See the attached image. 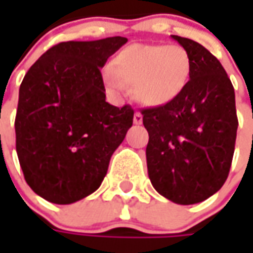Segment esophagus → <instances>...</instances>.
<instances>
[{
  "mask_svg": "<svg viewBox=\"0 0 253 253\" xmlns=\"http://www.w3.org/2000/svg\"><path fill=\"white\" fill-rule=\"evenodd\" d=\"M133 124H136V125H141V124H142V114H141V112H135V115H133Z\"/></svg>",
  "mask_w": 253,
  "mask_h": 253,
  "instance_id": "34e87169",
  "label": "esophagus"
}]
</instances>
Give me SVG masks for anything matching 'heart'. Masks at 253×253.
Instances as JSON below:
<instances>
[{"label":"heart","mask_w":253,"mask_h":253,"mask_svg":"<svg viewBox=\"0 0 253 253\" xmlns=\"http://www.w3.org/2000/svg\"><path fill=\"white\" fill-rule=\"evenodd\" d=\"M193 72L190 53L179 44L135 43L125 47L104 73L107 88L121 94L131 85L133 98L145 107L168 105L187 88Z\"/></svg>","instance_id":"1"}]
</instances>
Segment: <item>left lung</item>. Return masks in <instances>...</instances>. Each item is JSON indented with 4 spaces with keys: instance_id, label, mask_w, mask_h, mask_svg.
Instances as JSON below:
<instances>
[{
    "instance_id": "8db88e82",
    "label": "left lung",
    "mask_w": 253,
    "mask_h": 253,
    "mask_svg": "<svg viewBox=\"0 0 253 253\" xmlns=\"http://www.w3.org/2000/svg\"><path fill=\"white\" fill-rule=\"evenodd\" d=\"M171 39L190 53L193 72L179 98L142 110L149 133L146 165L161 196L189 206L207 200L225 183L238 118L234 87L218 59L191 39Z\"/></svg>"
}]
</instances>
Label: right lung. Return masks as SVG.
<instances>
[{
  "instance_id": "obj_1",
  "label": "right lung",
  "mask_w": 253,
  "mask_h": 253,
  "mask_svg": "<svg viewBox=\"0 0 253 253\" xmlns=\"http://www.w3.org/2000/svg\"><path fill=\"white\" fill-rule=\"evenodd\" d=\"M128 42H62L25 74L15 118L16 153L38 196L72 204L101 186L110 159L132 126L133 110L105 101L101 69Z\"/></svg>"
}]
</instances>
